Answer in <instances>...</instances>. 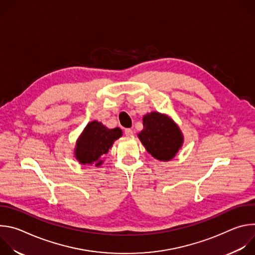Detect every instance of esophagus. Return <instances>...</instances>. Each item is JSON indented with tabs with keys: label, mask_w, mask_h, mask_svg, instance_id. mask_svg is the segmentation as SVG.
<instances>
[{
	"label": "esophagus",
	"mask_w": 255,
	"mask_h": 255,
	"mask_svg": "<svg viewBox=\"0 0 255 255\" xmlns=\"http://www.w3.org/2000/svg\"><path fill=\"white\" fill-rule=\"evenodd\" d=\"M124 133H125V135H126L127 137H130V136L133 135V130H132V129H125Z\"/></svg>",
	"instance_id": "esophagus-1"
}]
</instances>
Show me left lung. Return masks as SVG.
I'll use <instances>...</instances> for the list:
<instances>
[{"label": "left lung", "instance_id": "left-lung-1", "mask_svg": "<svg viewBox=\"0 0 255 255\" xmlns=\"http://www.w3.org/2000/svg\"><path fill=\"white\" fill-rule=\"evenodd\" d=\"M138 137L147 152L160 161L172 159L184 143L178 126L168 116L158 112L144 115L143 130Z\"/></svg>", "mask_w": 255, "mask_h": 255}]
</instances>
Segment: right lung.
<instances>
[{
	"label": "right lung",
	"instance_id": "1",
	"mask_svg": "<svg viewBox=\"0 0 255 255\" xmlns=\"http://www.w3.org/2000/svg\"><path fill=\"white\" fill-rule=\"evenodd\" d=\"M122 136L120 128L109 129L101 122H90L79 137L75 155L81 164H93L100 166L104 157L111 149L115 140Z\"/></svg>",
	"mask_w": 255,
	"mask_h": 255
}]
</instances>
